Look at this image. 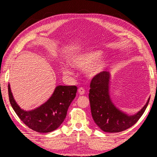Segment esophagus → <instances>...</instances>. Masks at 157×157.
I'll use <instances>...</instances> for the list:
<instances>
[{"mask_svg": "<svg viewBox=\"0 0 157 157\" xmlns=\"http://www.w3.org/2000/svg\"><path fill=\"white\" fill-rule=\"evenodd\" d=\"M78 94L79 95H84L85 94L84 89L82 88V87H80V88H79V89H78Z\"/></svg>", "mask_w": 157, "mask_h": 157, "instance_id": "34e87169", "label": "esophagus"}]
</instances>
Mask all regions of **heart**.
I'll use <instances>...</instances> for the list:
<instances>
[{
  "label": "heart",
  "instance_id": "obj_1",
  "mask_svg": "<svg viewBox=\"0 0 157 157\" xmlns=\"http://www.w3.org/2000/svg\"><path fill=\"white\" fill-rule=\"evenodd\" d=\"M103 52L99 50H89L74 55L69 59V63L74 68L86 69V75L89 78H94L102 72L108 64L107 57L102 56ZM65 75H71V72L68 68H62Z\"/></svg>",
  "mask_w": 157,
  "mask_h": 157
}]
</instances>
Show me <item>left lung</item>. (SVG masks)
<instances>
[{"instance_id":"1","label":"left lung","mask_w":157,"mask_h":157,"mask_svg":"<svg viewBox=\"0 0 157 157\" xmlns=\"http://www.w3.org/2000/svg\"><path fill=\"white\" fill-rule=\"evenodd\" d=\"M111 74L103 71L92 79L89 90L91 115L95 124L103 132L115 133L129 128L139 120L149 104L150 98L141 109L129 115L119 109L110 96Z\"/></svg>"}]
</instances>
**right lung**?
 Listing matches in <instances>:
<instances>
[{
    "mask_svg": "<svg viewBox=\"0 0 157 157\" xmlns=\"http://www.w3.org/2000/svg\"><path fill=\"white\" fill-rule=\"evenodd\" d=\"M75 86H56L46 102L30 111L21 109L16 102L8 84L9 99L13 109L29 128L39 133H48L57 129L66 118L68 109L75 98Z\"/></svg>",
    "mask_w": 157,
    "mask_h": 157,
    "instance_id": "obj_1",
    "label": "right lung"
}]
</instances>
